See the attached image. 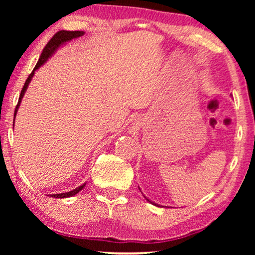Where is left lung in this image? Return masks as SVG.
Returning <instances> with one entry per match:
<instances>
[{
    "label": "left lung",
    "mask_w": 255,
    "mask_h": 255,
    "mask_svg": "<svg viewBox=\"0 0 255 255\" xmlns=\"http://www.w3.org/2000/svg\"><path fill=\"white\" fill-rule=\"evenodd\" d=\"M148 201V200H147ZM148 202H151V201H148ZM151 203H152V202H151Z\"/></svg>",
    "instance_id": "obj_1"
}]
</instances>
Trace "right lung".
Instances as JSON below:
<instances>
[{
    "label": "right lung",
    "instance_id": "add662e5",
    "mask_svg": "<svg viewBox=\"0 0 255 255\" xmlns=\"http://www.w3.org/2000/svg\"><path fill=\"white\" fill-rule=\"evenodd\" d=\"M83 34H85V32H83V31H66V30H61V31H58V32L55 33L54 36L51 38L50 41H48V43L46 44V46L44 47L43 53L40 54L39 60H38L37 65L34 66L33 71L31 72V74L29 75V78L26 79L25 83H24L23 89H22V92H20V95H19V99H18V103H17V106H16L15 115H13V116H16L17 110H18V107H19V104H20V101H22V97L24 96V93H25V90H26V88H27V86H29L31 79H32V76H33V74H34V71L39 68L41 65H44L45 62L47 61V59L50 58L51 55L54 53V51L57 50V48H58L59 46H60L61 44H64V43H66V41H68V40H71V39H74V38L81 37V36H83ZM85 186H86V183L82 184V186L78 187V188H76V189H74V190L68 191V193H64V194H53V195H51V196H52V197H55V198H65V197L74 196V195L78 194L80 190H82L83 188H85Z\"/></svg>",
    "mask_w": 255,
    "mask_h": 255
}]
</instances>
